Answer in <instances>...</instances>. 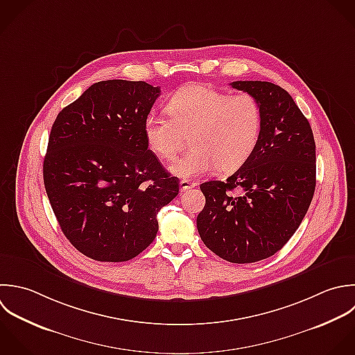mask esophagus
Here are the masks:
<instances>
[{"mask_svg":"<svg viewBox=\"0 0 355 355\" xmlns=\"http://www.w3.org/2000/svg\"><path fill=\"white\" fill-rule=\"evenodd\" d=\"M196 187H198V182L191 181V180H182V181L180 182V189H181V192H185V191L192 189V188H196Z\"/></svg>","mask_w":355,"mask_h":355,"instance_id":"obj_1","label":"esophagus"}]
</instances>
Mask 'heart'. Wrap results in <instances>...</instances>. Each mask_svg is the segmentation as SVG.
<instances>
[{
	"label": "heart",
	"instance_id": "1",
	"mask_svg": "<svg viewBox=\"0 0 355 355\" xmlns=\"http://www.w3.org/2000/svg\"><path fill=\"white\" fill-rule=\"evenodd\" d=\"M164 117L150 112L144 120L149 149L164 160L180 152L185 135L192 149L177 159L170 171L180 178H196L217 168L232 173L254 153L263 131V112L250 94L230 95L207 85L191 84L167 102Z\"/></svg>",
	"mask_w": 355,
	"mask_h": 355
}]
</instances>
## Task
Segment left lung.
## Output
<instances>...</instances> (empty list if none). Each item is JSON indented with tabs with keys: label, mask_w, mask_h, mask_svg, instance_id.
Returning <instances> with one entry per match:
<instances>
[{
	"label": "left lung",
	"mask_w": 355,
	"mask_h": 355,
	"mask_svg": "<svg viewBox=\"0 0 355 355\" xmlns=\"http://www.w3.org/2000/svg\"><path fill=\"white\" fill-rule=\"evenodd\" d=\"M263 112L252 157L227 181L200 185L206 205L196 218L203 243L236 264L274 256L302 224L315 191L311 125L288 91L268 81H234ZM238 189L236 194L232 192Z\"/></svg>",
	"instance_id": "1"
}]
</instances>
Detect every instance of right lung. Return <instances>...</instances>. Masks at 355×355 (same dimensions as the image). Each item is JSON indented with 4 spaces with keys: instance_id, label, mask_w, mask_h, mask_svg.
<instances>
[{
    "instance_id": "obj_1",
    "label": "right lung",
    "mask_w": 355,
    "mask_h": 355,
    "mask_svg": "<svg viewBox=\"0 0 355 355\" xmlns=\"http://www.w3.org/2000/svg\"><path fill=\"white\" fill-rule=\"evenodd\" d=\"M159 95L160 87L145 81H99L52 124L45 191L64 236L92 260L137 257L156 238L157 213L178 195V178L144 135Z\"/></svg>"
}]
</instances>
